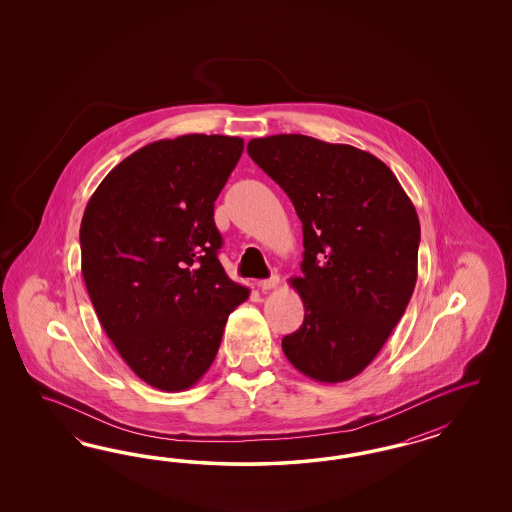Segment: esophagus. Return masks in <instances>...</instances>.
<instances>
[{"instance_id": "obj_1", "label": "esophagus", "mask_w": 512, "mask_h": 512, "mask_svg": "<svg viewBox=\"0 0 512 512\" xmlns=\"http://www.w3.org/2000/svg\"><path fill=\"white\" fill-rule=\"evenodd\" d=\"M279 285V276H270L268 279H263V281H259V287L263 289V291H272V289H276Z\"/></svg>"}]
</instances>
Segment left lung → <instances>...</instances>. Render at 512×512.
I'll return each mask as SVG.
<instances>
[{
  "mask_svg": "<svg viewBox=\"0 0 512 512\" xmlns=\"http://www.w3.org/2000/svg\"><path fill=\"white\" fill-rule=\"evenodd\" d=\"M248 154L302 221V278L291 285L306 313L283 353L319 383L349 381L377 357L413 295L417 210L381 159L349 144L272 135L249 140Z\"/></svg>",
  "mask_w": 512,
  "mask_h": 512,
  "instance_id": "1",
  "label": "left lung"
}]
</instances>
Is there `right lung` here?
<instances>
[{
  "label": "right lung",
  "mask_w": 512,
  "mask_h": 512,
  "mask_svg": "<svg viewBox=\"0 0 512 512\" xmlns=\"http://www.w3.org/2000/svg\"><path fill=\"white\" fill-rule=\"evenodd\" d=\"M244 140H155L105 176L80 223L82 276L125 364L150 387H193L212 366L229 315L248 300L217 259L214 202Z\"/></svg>",
  "instance_id": "right-lung-1"
}]
</instances>
